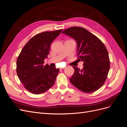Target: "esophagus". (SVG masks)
Returning a JSON list of instances; mask_svg holds the SVG:
<instances>
[{
    "instance_id": "34e87169",
    "label": "esophagus",
    "mask_w": 127,
    "mask_h": 127,
    "mask_svg": "<svg viewBox=\"0 0 127 127\" xmlns=\"http://www.w3.org/2000/svg\"><path fill=\"white\" fill-rule=\"evenodd\" d=\"M59 69H64V68H60Z\"/></svg>"
}]
</instances>
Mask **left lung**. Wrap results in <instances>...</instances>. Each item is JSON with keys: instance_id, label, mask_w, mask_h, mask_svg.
<instances>
[{"instance_id": "obj_1", "label": "left lung", "mask_w": 127, "mask_h": 127, "mask_svg": "<svg viewBox=\"0 0 127 127\" xmlns=\"http://www.w3.org/2000/svg\"><path fill=\"white\" fill-rule=\"evenodd\" d=\"M62 33L77 42L78 60L83 61L84 68L73 66L75 72L69 79L73 85L86 93L94 92L104 84L110 69L109 53L97 37L81 27L73 26Z\"/></svg>"}]
</instances>
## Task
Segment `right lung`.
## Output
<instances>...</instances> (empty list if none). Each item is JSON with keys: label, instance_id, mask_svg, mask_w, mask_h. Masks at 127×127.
Listing matches in <instances>:
<instances>
[{"label": "right lung", "instance_id": "1", "mask_svg": "<svg viewBox=\"0 0 127 127\" xmlns=\"http://www.w3.org/2000/svg\"><path fill=\"white\" fill-rule=\"evenodd\" d=\"M63 30L36 34L27 43L16 61V72L24 87L30 93L40 94L50 89L56 82L58 68L44 66L53 41Z\"/></svg>", "mask_w": 127, "mask_h": 127}]
</instances>
